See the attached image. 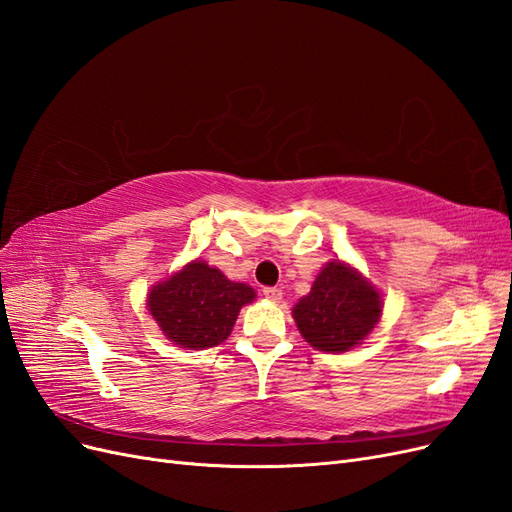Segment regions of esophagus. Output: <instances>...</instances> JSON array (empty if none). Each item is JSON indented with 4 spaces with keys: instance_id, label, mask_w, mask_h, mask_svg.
Wrapping results in <instances>:
<instances>
[{
    "instance_id": "1",
    "label": "esophagus",
    "mask_w": 512,
    "mask_h": 512,
    "mask_svg": "<svg viewBox=\"0 0 512 512\" xmlns=\"http://www.w3.org/2000/svg\"><path fill=\"white\" fill-rule=\"evenodd\" d=\"M262 294H265L269 301H280L282 299V288L267 286V288H262Z\"/></svg>"
}]
</instances>
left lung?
<instances>
[{
  "label": "left lung",
  "instance_id": "left-lung-1",
  "mask_svg": "<svg viewBox=\"0 0 512 512\" xmlns=\"http://www.w3.org/2000/svg\"><path fill=\"white\" fill-rule=\"evenodd\" d=\"M382 312L378 292L339 260L320 271L312 292L292 309L294 322L309 346L346 352L361 344Z\"/></svg>",
  "mask_w": 512,
  "mask_h": 512
}]
</instances>
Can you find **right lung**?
Segmentation results:
<instances>
[{
	"label": "right lung",
	"instance_id": "add662e5",
	"mask_svg": "<svg viewBox=\"0 0 512 512\" xmlns=\"http://www.w3.org/2000/svg\"><path fill=\"white\" fill-rule=\"evenodd\" d=\"M254 297L250 286L230 282L220 269L196 260L153 288L147 305L170 342L200 350L222 344L239 309Z\"/></svg>",
	"mask_w": 512,
	"mask_h": 512
}]
</instances>
